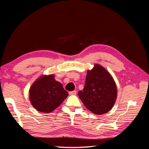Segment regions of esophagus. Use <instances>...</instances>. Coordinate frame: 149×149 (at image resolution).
Instances as JSON below:
<instances>
[{
	"mask_svg": "<svg viewBox=\"0 0 149 149\" xmlns=\"http://www.w3.org/2000/svg\"><path fill=\"white\" fill-rule=\"evenodd\" d=\"M70 95H76V91H70L69 92Z\"/></svg>",
	"mask_w": 149,
	"mask_h": 149,
	"instance_id": "obj_1",
	"label": "esophagus"
}]
</instances>
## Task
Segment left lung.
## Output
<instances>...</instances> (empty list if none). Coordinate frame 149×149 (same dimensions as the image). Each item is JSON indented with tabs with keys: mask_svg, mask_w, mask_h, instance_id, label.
Returning a JSON list of instances; mask_svg holds the SVG:
<instances>
[{
	"mask_svg": "<svg viewBox=\"0 0 149 149\" xmlns=\"http://www.w3.org/2000/svg\"><path fill=\"white\" fill-rule=\"evenodd\" d=\"M117 86L111 74L102 66L96 64L88 70L83 91L78 92L84 106L93 113H107L114 106L117 98Z\"/></svg>",
	"mask_w": 149,
	"mask_h": 149,
	"instance_id": "8db88e82",
	"label": "left lung"
}]
</instances>
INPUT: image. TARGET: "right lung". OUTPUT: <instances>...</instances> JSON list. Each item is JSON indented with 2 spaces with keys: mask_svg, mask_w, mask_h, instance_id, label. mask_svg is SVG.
I'll use <instances>...</instances> for the list:
<instances>
[{
  "mask_svg": "<svg viewBox=\"0 0 149 149\" xmlns=\"http://www.w3.org/2000/svg\"><path fill=\"white\" fill-rule=\"evenodd\" d=\"M31 105L38 111L49 113L55 110L68 96L62 84L55 81L54 74L43 75L29 90Z\"/></svg>",
  "mask_w": 149,
  "mask_h": 149,
  "instance_id": "obj_1",
  "label": "right lung"
}]
</instances>
